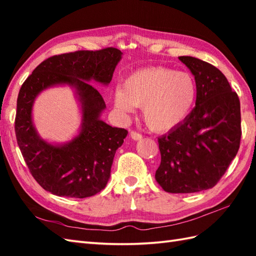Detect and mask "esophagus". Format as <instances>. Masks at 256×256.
Listing matches in <instances>:
<instances>
[{
  "mask_svg": "<svg viewBox=\"0 0 256 256\" xmlns=\"http://www.w3.org/2000/svg\"><path fill=\"white\" fill-rule=\"evenodd\" d=\"M131 138L134 140H140V138H143V135L140 134V133H138V132H136V131H131Z\"/></svg>",
  "mask_w": 256,
  "mask_h": 256,
  "instance_id": "esophagus-1",
  "label": "esophagus"
}]
</instances>
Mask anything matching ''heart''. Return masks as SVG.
Here are the masks:
<instances>
[{
    "label": "heart",
    "mask_w": 256,
    "mask_h": 256,
    "mask_svg": "<svg viewBox=\"0 0 256 256\" xmlns=\"http://www.w3.org/2000/svg\"><path fill=\"white\" fill-rule=\"evenodd\" d=\"M197 84L192 74L165 67L140 69L116 89L114 104L123 113L143 106L146 125L155 132L178 126L197 99Z\"/></svg>",
    "instance_id": "1"
}]
</instances>
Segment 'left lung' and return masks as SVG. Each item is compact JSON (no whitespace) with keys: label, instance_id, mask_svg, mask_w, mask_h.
<instances>
[{"label":"left lung","instance_id":"8db88e82","mask_svg":"<svg viewBox=\"0 0 256 256\" xmlns=\"http://www.w3.org/2000/svg\"><path fill=\"white\" fill-rule=\"evenodd\" d=\"M179 60L194 76L196 106L182 124L158 138L162 160L155 179L167 192L192 194L214 187L236 157L241 108L218 68L190 56Z\"/></svg>","mask_w":256,"mask_h":256}]
</instances>
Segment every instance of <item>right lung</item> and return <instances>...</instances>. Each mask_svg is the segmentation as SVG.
Listing matches in <instances>:
<instances>
[{"instance_id":"add662e5","label":"right lung","mask_w":256,"mask_h":256,"mask_svg":"<svg viewBox=\"0 0 256 256\" xmlns=\"http://www.w3.org/2000/svg\"><path fill=\"white\" fill-rule=\"evenodd\" d=\"M121 55L118 48L106 47L52 56L38 64L20 86L15 116L16 140L32 176L52 194L86 198L106 186L114 155L128 131L112 128L99 118L106 102L88 81L110 84ZM58 83L76 86L84 113L80 134L62 146L40 140L31 122L36 96Z\"/></svg>"}]
</instances>
